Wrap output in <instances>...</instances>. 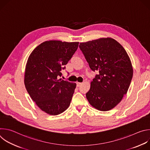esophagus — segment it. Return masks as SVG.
I'll use <instances>...</instances> for the list:
<instances>
[{"label":"esophagus","mask_w":150,"mask_h":150,"mask_svg":"<svg viewBox=\"0 0 150 150\" xmlns=\"http://www.w3.org/2000/svg\"><path fill=\"white\" fill-rule=\"evenodd\" d=\"M81 83H82L81 82H76V86H77V87H79Z\"/></svg>","instance_id":"obj_1"}]
</instances>
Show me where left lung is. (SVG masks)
<instances>
[{"instance_id": "8db88e82", "label": "left lung", "mask_w": 150, "mask_h": 150, "mask_svg": "<svg viewBox=\"0 0 150 150\" xmlns=\"http://www.w3.org/2000/svg\"><path fill=\"white\" fill-rule=\"evenodd\" d=\"M79 47L91 69L99 72L86 94L89 103L103 112L113 109L127 93L133 76L129 56L110 37L81 42Z\"/></svg>"}]
</instances>
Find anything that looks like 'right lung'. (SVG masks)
Masks as SVG:
<instances>
[{
  "label": "right lung",
  "mask_w": 150,
  "mask_h": 150,
  "mask_svg": "<svg viewBox=\"0 0 150 150\" xmlns=\"http://www.w3.org/2000/svg\"><path fill=\"white\" fill-rule=\"evenodd\" d=\"M78 45L79 42L46 41L28 57L24 75L25 88L38 108L50 115L63 113L70 105L76 84L58 77Z\"/></svg>",
  "instance_id": "1"
}]
</instances>
